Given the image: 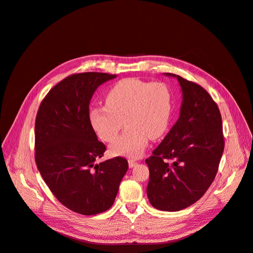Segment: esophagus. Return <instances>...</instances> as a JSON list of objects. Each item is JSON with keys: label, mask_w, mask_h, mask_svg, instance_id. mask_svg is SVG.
<instances>
[{"label": "esophagus", "mask_w": 253, "mask_h": 253, "mask_svg": "<svg viewBox=\"0 0 253 253\" xmlns=\"http://www.w3.org/2000/svg\"><path fill=\"white\" fill-rule=\"evenodd\" d=\"M137 164H138V163H137L136 161H134V160H128V166H129V168L135 167Z\"/></svg>", "instance_id": "obj_1"}]
</instances>
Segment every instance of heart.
Listing matches in <instances>:
<instances>
[{"label":"heart","instance_id":"1","mask_svg":"<svg viewBox=\"0 0 253 253\" xmlns=\"http://www.w3.org/2000/svg\"><path fill=\"white\" fill-rule=\"evenodd\" d=\"M171 96L166 85L139 79L119 81L106 94V106L90 111V123L97 136L112 142L124 126L127 128L111 146L115 156L138 158L148 139H159L169 125Z\"/></svg>","mask_w":253,"mask_h":253}]
</instances>
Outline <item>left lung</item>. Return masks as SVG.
<instances>
[{
    "mask_svg": "<svg viewBox=\"0 0 253 253\" xmlns=\"http://www.w3.org/2000/svg\"><path fill=\"white\" fill-rule=\"evenodd\" d=\"M166 76L177 79L183 102L176 124L145 160L146 192L154 208L177 211L195 204L213 183L224 138L219 108L207 90L179 76Z\"/></svg>",
    "mask_w": 253,
    "mask_h": 253,
    "instance_id": "8db88e82",
    "label": "left lung"
}]
</instances>
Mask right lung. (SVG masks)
<instances>
[{"label": "right lung", "instance_id": "obj_1", "mask_svg": "<svg viewBox=\"0 0 253 253\" xmlns=\"http://www.w3.org/2000/svg\"><path fill=\"white\" fill-rule=\"evenodd\" d=\"M116 75H72L49 90L35 120V162L56 198L76 213L96 215L114 204L128 164L116 157L96 164L106 145L90 123L89 104L99 85Z\"/></svg>", "mask_w": 253, "mask_h": 253}]
</instances>
